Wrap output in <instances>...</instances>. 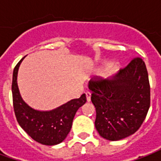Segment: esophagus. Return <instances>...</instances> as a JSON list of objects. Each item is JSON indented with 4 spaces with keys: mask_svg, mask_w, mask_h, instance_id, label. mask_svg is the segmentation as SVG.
Instances as JSON below:
<instances>
[{
    "mask_svg": "<svg viewBox=\"0 0 161 161\" xmlns=\"http://www.w3.org/2000/svg\"><path fill=\"white\" fill-rule=\"evenodd\" d=\"M85 94H86V100H87V102H91V92L87 91Z\"/></svg>",
    "mask_w": 161,
    "mask_h": 161,
    "instance_id": "34e87169",
    "label": "esophagus"
}]
</instances>
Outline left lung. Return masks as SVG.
I'll use <instances>...</instances> for the list:
<instances>
[{
	"mask_svg": "<svg viewBox=\"0 0 161 161\" xmlns=\"http://www.w3.org/2000/svg\"><path fill=\"white\" fill-rule=\"evenodd\" d=\"M100 136L119 141L135 134L150 107V85L144 61L135 58L113 77L89 82Z\"/></svg>",
	"mask_w": 161,
	"mask_h": 161,
	"instance_id": "left-lung-1",
	"label": "left lung"
}]
</instances>
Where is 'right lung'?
<instances>
[{
	"label": "right lung",
	"mask_w": 161,
	"mask_h": 161,
	"mask_svg": "<svg viewBox=\"0 0 161 161\" xmlns=\"http://www.w3.org/2000/svg\"><path fill=\"white\" fill-rule=\"evenodd\" d=\"M24 58L16 64L13 72V103L17 121L35 142L47 146L59 144L70 131L76 112L86 103V96L83 94L52 110L42 111L30 107L21 97L17 84L19 67Z\"/></svg>",
	"instance_id": "1"
}]
</instances>
